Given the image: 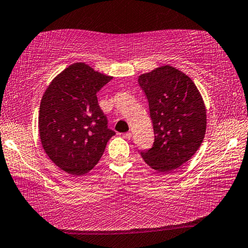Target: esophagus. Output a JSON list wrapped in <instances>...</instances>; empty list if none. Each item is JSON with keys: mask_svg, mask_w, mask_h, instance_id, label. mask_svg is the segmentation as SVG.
<instances>
[{"mask_svg": "<svg viewBox=\"0 0 248 248\" xmlns=\"http://www.w3.org/2000/svg\"><path fill=\"white\" fill-rule=\"evenodd\" d=\"M124 139H127V140H130L132 138V133L131 132H127V133H124Z\"/></svg>", "mask_w": 248, "mask_h": 248, "instance_id": "1", "label": "esophagus"}]
</instances>
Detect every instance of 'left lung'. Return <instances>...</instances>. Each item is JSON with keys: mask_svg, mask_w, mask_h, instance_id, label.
<instances>
[{"mask_svg": "<svg viewBox=\"0 0 248 248\" xmlns=\"http://www.w3.org/2000/svg\"><path fill=\"white\" fill-rule=\"evenodd\" d=\"M138 82L148 98L154 143L141 151L144 162L158 173H170L189 161L202 143L207 110L192 79L171 65L141 74Z\"/></svg>", "mask_w": 248, "mask_h": 248, "instance_id": "8db88e82", "label": "left lung"}]
</instances>
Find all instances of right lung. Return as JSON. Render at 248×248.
Segmentation results:
<instances>
[{
    "label": "right lung",
    "instance_id": "right-lung-1",
    "mask_svg": "<svg viewBox=\"0 0 248 248\" xmlns=\"http://www.w3.org/2000/svg\"><path fill=\"white\" fill-rule=\"evenodd\" d=\"M111 78L77 62L59 73L45 91L38 116L40 142L48 157L65 173H89L115 136L97 100V92Z\"/></svg>",
    "mask_w": 248,
    "mask_h": 248
}]
</instances>
